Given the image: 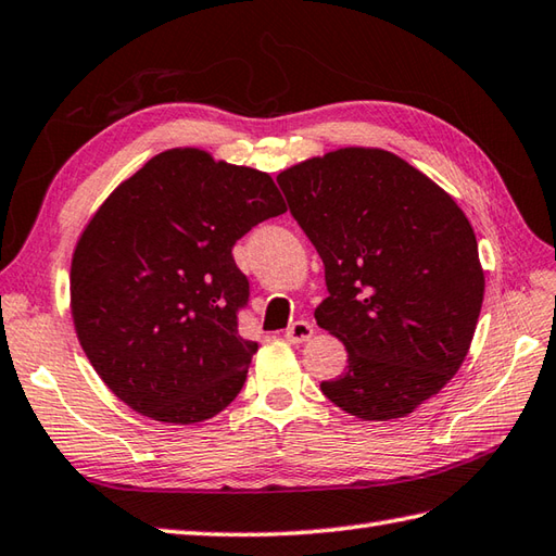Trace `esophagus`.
I'll use <instances>...</instances> for the list:
<instances>
[{"label":"esophagus","mask_w":556,"mask_h":556,"mask_svg":"<svg viewBox=\"0 0 556 556\" xmlns=\"http://www.w3.org/2000/svg\"><path fill=\"white\" fill-rule=\"evenodd\" d=\"M312 336H314V326L309 324V320H294V324L288 326V330H286V338L290 342H304Z\"/></svg>","instance_id":"esophagus-1"}]
</instances>
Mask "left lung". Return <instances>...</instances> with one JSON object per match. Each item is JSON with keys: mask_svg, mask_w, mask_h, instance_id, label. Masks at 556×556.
<instances>
[{"mask_svg": "<svg viewBox=\"0 0 556 556\" xmlns=\"http://www.w3.org/2000/svg\"><path fill=\"white\" fill-rule=\"evenodd\" d=\"M292 218L326 268L316 324L348 368L326 397L364 421L412 414L471 348L485 276L452 197L386 150L344 147L278 176Z\"/></svg>", "mask_w": 556, "mask_h": 556, "instance_id": "8db88e82", "label": "left lung"}]
</instances>
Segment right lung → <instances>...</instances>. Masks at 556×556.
<instances>
[{"instance_id": "add662e5", "label": "right lung", "mask_w": 556, "mask_h": 556, "mask_svg": "<svg viewBox=\"0 0 556 556\" xmlns=\"http://www.w3.org/2000/svg\"><path fill=\"white\" fill-rule=\"evenodd\" d=\"M280 214L286 202L262 170L168 150L92 216L73 252V324L130 409L188 426L238 397L258 344L238 330L250 280L232 244Z\"/></svg>"}]
</instances>
